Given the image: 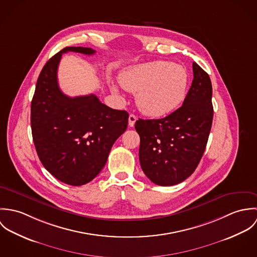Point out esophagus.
Wrapping results in <instances>:
<instances>
[{
	"mask_svg": "<svg viewBox=\"0 0 257 257\" xmlns=\"http://www.w3.org/2000/svg\"><path fill=\"white\" fill-rule=\"evenodd\" d=\"M137 119H138V117H137L135 114H133V113L130 114V116H128V125H130L131 127L135 126V123H136Z\"/></svg>",
	"mask_w": 257,
	"mask_h": 257,
	"instance_id": "esophagus-1",
	"label": "esophagus"
}]
</instances>
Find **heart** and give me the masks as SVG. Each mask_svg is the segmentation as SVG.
<instances>
[{"label":"heart","instance_id":"b5f03b06","mask_svg":"<svg viewBox=\"0 0 257 257\" xmlns=\"http://www.w3.org/2000/svg\"><path fill=\"white\" fill-rule=\"evenodd\" d=\"M122 88L136 95L141 111L150 116H163L177 109L186 97L188 73L182 65L153 61L136 65L119 74ZM111 91L117 94L115 86Z\"/></svg>","mask_w":257,"mask_h":257}]
</instances>
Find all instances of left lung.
I'll return each instance as SVG.
<instances>
[{
    "label": "left lung",
    "instance_id": "8db88e82",
    "mask_svg": "<svg viewBox=\"0 0 257 257\" xmlns=\"http://www.w3.org/2000/svg\"><path fill=\"white\" fill-rule=\"evenodd\" d=\"M193 75L179 109L163 118L136 121L141 138V166L156 185L183 182L195 171L206 149L214 115L212 83L196 62H193Z\"/></svg>",
    "mask_w": 257,
    "mask_h": 257
}]
</instances>
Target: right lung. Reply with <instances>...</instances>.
Returning <instances> with one entry per match:
<instances>
[{
  "label": "right lung",
  "mask_w": 257,
  "mask_h": 257,
  "mask_svg": "<svg viewBox=\"0 0 257 257\" xmlns=\"http://www.w3.org/2000/svg\"><path fill=\"white\" fill-rule=\"evenodd\" d=\"M92 55L89 47L68 46L52 56L37 79L31 124L37 155L45 169L63 183L92 181L105 166L110 148L125 132L128 113L104 105L94 94L68 97L58 86L63 53Z\"/></svg>",
  "instance_id": "add662e5"
}]
</instances>
